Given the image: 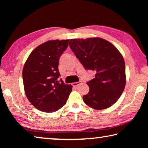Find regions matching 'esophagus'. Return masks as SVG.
<instances>
[{"label":"esophagus","instance_id":"esophagus-1","mask_svg":"<svg viewBox=\"0 0 148 148\" xmlns=\"http://www.w3.org/2000/svg\"><path fill=\"white\" fill-rule=\"evenodd\" d=\"M82 83V82H81V81H79V82H74V83H72V86H73V87H77V86H78V85H79V84H81Z\"/></svg>","mask_w":148,"mask_h":148}]
</instances>
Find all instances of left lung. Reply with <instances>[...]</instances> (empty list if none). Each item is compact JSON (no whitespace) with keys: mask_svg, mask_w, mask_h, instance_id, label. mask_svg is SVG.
Masks as SVG:
<instances>
[{"mask_svg":"<svg viewBox=\"0 0 148 148\" xmlns=\"http://www.w3.org/2000/svg\"><path fill=\"white\" fill-rule=\"evenodd\" d=\"M69 46L86 70L96 72L87 82L89 91L84 102L95 110H103L117 102L126 84L125 64L122 55L113 44L99 37L71 39Z\"/></svg>","mask_w":148,"mask_h":148,"instance_id":"obj_1","label":"left lung"}]
</instances>
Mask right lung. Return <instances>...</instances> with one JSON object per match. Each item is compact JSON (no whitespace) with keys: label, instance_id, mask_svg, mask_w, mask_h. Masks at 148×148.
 <instances>
[{"label":"right lung","instance_id":"add662e5","mask_svg":"<svg viewBox=\"0 0 148 148\" xmlns=\"http://www.w3.org/2000/svg\"><path fill=\"white\" fill-rule=\"evenodd\" d=\"M69 40L47 41L36 47L24 64L25 92L29 102L40 111L54 112L65 105L72 86L61 79L60 57L69 46Z\"/></svg>","mask_w":148,"mask_h":148}]
</instances>
